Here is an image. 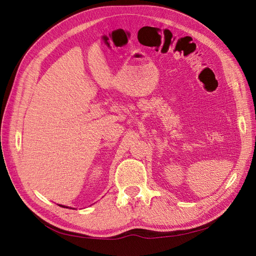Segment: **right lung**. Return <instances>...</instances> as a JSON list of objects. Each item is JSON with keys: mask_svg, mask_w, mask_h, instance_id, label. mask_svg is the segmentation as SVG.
I'll use <instances>...</instances> for the list:
<instances>
[{"mask_svg": "<svg viewBox=\"0 0 256 256\" xmlns=\"http://www.w3.org/2000/svg\"><path fill=\"white\" fill-rule=\"evenodd\" d=\"M62 207H65V206H62ZM66 208H67V207H66Z\"/></svg>", "mask_w": 256, "mask_h": 256, "instance_id": "1", "label": "right lung"}]
</instances>
